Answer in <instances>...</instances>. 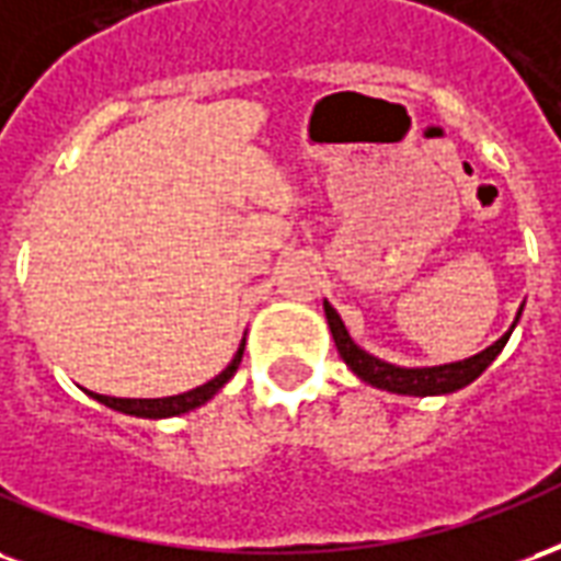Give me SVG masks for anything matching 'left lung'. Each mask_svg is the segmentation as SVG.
Here are the masks:
<instances>
[{"label":"left lung","instance_id":"1","mask_svg":"<svg viewBox=\"0 0 561 561\" xmlns=\"http://www.w3.org/2000/svg\"><path fill=\"white\" fill-rule=\"evenodd\" d=\"M523 310V305H520ZM325 320H329L331 337H334V346L337 353L346 362V367L353 370L358 379H365L367 386L386 388V391H394V394H415V398H427V394H451L457 388L469 386L472 379L488 370V365L502 353V346L508 343V334H502L493 346H488L484 353L472 355V358H463V362H454V365H439V367H398L388 365L382 358L365 353L358 343L350 337V331L343 325L341 313L331 308L325 301ZM520 320V313H517ZM514 320V322H517ZM514 329V325H511Z\"/></svg>","mask_w":561,"mask_h":561}]
</instances>
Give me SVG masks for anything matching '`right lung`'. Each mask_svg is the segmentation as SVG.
<instances>
[{
    "label": "right lung",
    "mask_w": 561,
    "mask_h": 561,
    "mask_svg": "<svg viewBox=\"0 0 561 561\" xmlns=\"http://www.w3.org/2000/svg\"><path fill=\"white\" fill-rule=\"evenodd\" d=\"M241 353H244V341H241L239 353L232 355V362L224 370H220L215 379H208L206 386L191 388L185 394H173V398H151V400H137V398H107V394H95V391H89L98 403H104L110 410L125 412V415H137V419H170V415H182V412H191L196 407H203L206 400H211L218 394L224 382L230 379L236 370H239Z\"/></svg>",
    "instance_id": "1"
}]
</instances>
